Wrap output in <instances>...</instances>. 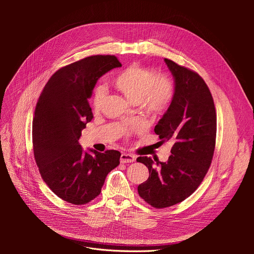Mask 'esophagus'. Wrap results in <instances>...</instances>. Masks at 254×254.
Returning <instances> with one entry per match:
<instances>
[{"label": "esophagus", "instance_id": "34e87169", "mask_svg": "<svg viewBox=\"0 0 254 254\" xmlns=\"http://www.w3.org/2000/svg\"><path fill=\"white\" fill-rule=\"evenodd\" d=\"M134 161H135V156H134V155L124 153V154H122V156H121V163H123V164H126V163H132V162H134Z\"/></svg>", "mask_w": 254, "mask_h": 254}]
</instances>
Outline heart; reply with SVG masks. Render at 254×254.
<instances>
[{"label": "heart", "mask_w": 254, "mask_h": 254, "mask_svg": "<svg viewBox=\"0 0 254 254\" xmlns=\"http://www.w3.org/2000/svg\"><path fill=\"white\" fill-rule=\"evenodd\" d=\"M115 85L132 103H142L144 108L153 115L165 113L173 99L174 87L166 76H157L151 69L138 64L130 65L115 78ZM105 88L98 86L92 96V106L95 111L101 108Z\"/></svg>", "instance_id": "b5f03b06"}]
</instances>
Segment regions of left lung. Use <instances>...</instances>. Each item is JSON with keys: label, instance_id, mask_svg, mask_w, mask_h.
Returning <instances> with one entry per match:
<instances>
[{"label": "left lung", "instance_id": "8db88e82", "mask_svg": "<svg viewBox=\"0 0 254 254\" xmlns=\"http://www.w3.org/2000/svg\"><path fill=\"white\" fill-rule=\"evenodd\" d=\"M175 80L172 102L155 127L162 141H173L167 162L138 157L150 176L138 195L155 208L184 201L202 183L211 165L216 141V112L212 94L197 72L165 58Z\"/></svg>", "mask_w": 254, "mask_h": 254}]
</instances>
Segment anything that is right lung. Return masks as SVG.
Instances as JSON below:
<instances>
[{
	"mask_svg": "<svg viewBox=\"0 0 254 254\" xmlns=\"http://www.w3.org/2000/svg\"><path fill=\"white\" fill-rule=\"evenodd\" d=\"M122 64L114 55H94L57 70L35 108L32 138L36 164L52 192L62 200L87 204L97 197L121 153L83 152L81 130L92 118L88 98L97 80Z\"/></svg>",
	"mask_w": 254,
	"mask_h": 254,
	"instance_id": "add662e5",
	"label": "right lung"
}]
</instances>
